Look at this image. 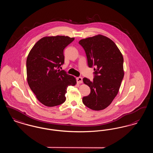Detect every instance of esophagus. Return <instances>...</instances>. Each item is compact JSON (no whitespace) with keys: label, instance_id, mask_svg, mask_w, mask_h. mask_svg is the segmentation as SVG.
Listing matches in <instances>:
<instances>
[{"label":"esophagus","instance_id":"1","mask_svg":"<svg viewBox=\"0 0 153 153\" xmlns=\"http://www.w3.org/2000/svg\"><path fill=\"white\" fill-rule=\"evenodd\" d=\"M76 80H77V82L78 84H81V83L82 82V78L81 77H77V78L76 79Z\"/></svg>","mask_w":153,"mask_h":153}]
</instances>
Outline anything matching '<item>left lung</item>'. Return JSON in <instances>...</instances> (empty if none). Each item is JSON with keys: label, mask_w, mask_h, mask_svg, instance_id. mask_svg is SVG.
<instances>
[{"label": "left lung", "mask_w": 153, "mask_h": 153, "mask_svg": "<svg viewBox=\"0 0 153 153\" xmlns=\"http://www.w3.org/2000/svg\"><path fill=\"white\" fill-rule=\"evenodd\" d=\"M79 43L85 51L88 66L95 71L93 81L83 79L91 93L82 98V102L92 110L105 109L116 97L123 79L122 54L111 39L100 34Z\"/></svg>", "instance_id": "left-lung-1"}]
</instances>
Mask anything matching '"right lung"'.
Wrapping results in <instances>:
<instances>
[{"mask_svg": "<svg viewBox=\"0 0 153 153\" xmlns=\"http://www.w3.org/2000/svg\"><path fill=\"white\" fill-rule=\"evenodd\" d=\"M68 36H45L29 53L26 60L27 80L38 101L47 107L64 102L67 88L76 84L73 76L59 67L64 63V50L74 41Z\"/></svg>", "mask_w": 153, "mask_h": 153, "instance_id": "add662e5", "label": "right lung"}]
</instances>
